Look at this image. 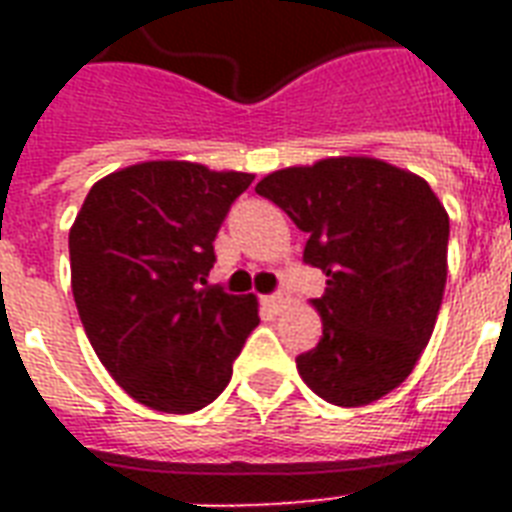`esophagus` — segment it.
Here are the masks:
<instances>
[{"mask_svg": "<svg viewBox=\"0 0 512 512\" xmlns=\"http://www.w3.org/2000/svg\"><path fill=\"white\" fill-rule=\"evenodd\" d=\"M263 303H265V308H271L273 313H281L284 308H287L289 297L287 295H271V297H265Z\"/></svg>", "mask_w": 512, "mask_h": 512, "instance_id": "esophagus-1", "label": "esophagus"}]
</instances>
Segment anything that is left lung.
<instances>
[{
	"label": "left lung",
	"mask_w": 512,
	"mask_h": 512,
	"mask_svg": "<svg viewBox=\"0 0 512 512\" xmlns=\"http://www.w3.org/2000/svg\"><path fill=\"white\" fill-rule=\"evenodd\" d=\"M308 233L303 260L327 273L313 308L319 345L297 356L305 385L366 406L412 374L446 287L449 215L425 180L372 156H329L255 188Z\"/></svg>",
	"instance_id": "obj_1"
}]
</instances>
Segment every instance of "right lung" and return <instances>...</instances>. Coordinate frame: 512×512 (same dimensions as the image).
I'll list each match as a JSON object with an SVG mask.
<instances>
[{"instance_id":"obj_1","label":"right lung","mask_w":512,"mask_h":512,"mask_svg":"<svg viewBox=\"0 0 512 512\" xmlns=\"http://www.w3.org/2000/svg\"><path fill=\"white\" fill-rule=\"evenodd\" d=\"M252 180L196 162H140L92 185L71 225L84 332L119 388L148 409L212 404L260 324L255 295L207 284L212 241Z\"/></svg>"}]
</instances>
